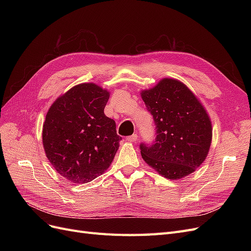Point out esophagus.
<instances>
[{"label": "esophagus", "instance_id": "34e87169", "mask_svg": "<svg viewBox=\"0 0 251 251\" xmlns=\"http://www.w3.org/2000/svg\"><path fill=\"white\" fill-rule=\"evenodd\" d=\"M126 140L128 142H135L136 140H137V134H133L131 136H128V137L126 138Z\"/></svg>", "mask_w": 251, "mask_h": 251}]
</instances>
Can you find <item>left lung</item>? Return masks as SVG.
I'll return each mask as SVG.
<instances>
[{
  "instance_id": "left-lung-1",
  "label": "left lung",
  "mask_w": 251,
  "mask_h": 251,
  "mask_svg": "<svg viewBox=\"0 0 251 251\" xmlns=\"http://www.w3.org/2000/svg\"><path fill=\"white\" fill-rule=\"evenodd\" d=\"M141 97L156 128L153 143H140L143 160L172 180L195 172L207 156L212 136L203 105L184 83L173 78L142 91Z\"/></svg>"
}]
</instances>
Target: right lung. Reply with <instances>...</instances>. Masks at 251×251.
Listing matches in <instances>:
<instances>
[{"instance_id":"obj_1","label":"right lung","mask_w":251,"mask_h":251,"mask_svg":"<svg viewBox=\"0 0 251 251\" xmlns=\"http://www.w3.org/2000/svg\"><path fill=\"white\" fill-rule=\"evenodd\" d=\"M110 94L80 83L58 97L43 126V144L55 171L73 183H87L112 163L119 148L116 124L104 115Z\"/></svg>"}]
</instances>
